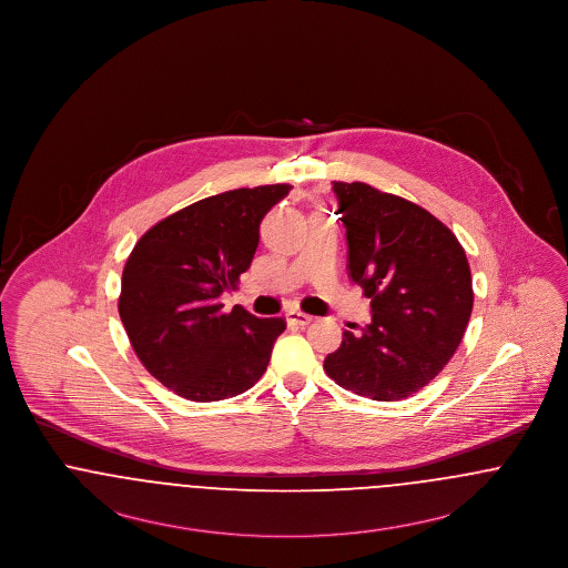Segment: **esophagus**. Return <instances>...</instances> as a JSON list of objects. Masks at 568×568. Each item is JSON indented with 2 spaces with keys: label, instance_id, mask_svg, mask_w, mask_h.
Listing matches in <instances>:
<instances>
[{
  "label": "esophagus",
  "instance_id": "34e87169",
  "mask_svg": "<svg viewBox=\"0 0 568 568\" xmlns=\"http://www.w3.org/2000/svg\"><path fill=\"white\" fill-rule=\"evenodd\" d=\"M285 320L290 325H308L313 317L306 313H300V311H290V313H285Z\"/></svg>",
  "mask_w": 568,
  "mask_h": 568
}]
</instances>
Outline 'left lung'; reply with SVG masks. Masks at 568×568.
<instances>
[{
    "label": "left lung",
    "mask_w": 568,
    "mask_h": 568,
    "mask_svg": "<svg viewBox=\"0 0 568 568\" xmlns=\"http://www.w3.org/2000/svg\"><path fill=\"white\" fill-rule=\"evenodd\" d=\"M347 268L371 297L373 324L345 329L327 377L373 400L408 398L454 357L473 313L470 266L456 234L400 195L336 181Z\"/></svg>",
    "instance_id": "left-lung-1"
}]
</instances>
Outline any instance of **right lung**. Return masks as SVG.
<instances>
[{
	"mask_svg": "<svg viewBox=\"0 0 568 568\" xmlns=\"http://www.w3.org/2000/svg\"><path fill=\"white\" fill-rule=\"evenodd\" d=\"M292 190L243 187L197 200L149 227L121 276L119 315L142 366L176 396L215 403L266 373L283 317L262 320L219 296L236 287L260 244V223Z\"/></svg>",
	"mask_w": 568,
	"mask_h": 568,
	"instance_id": "add662e5",
	"label": "right lung"
}]
</instances>
